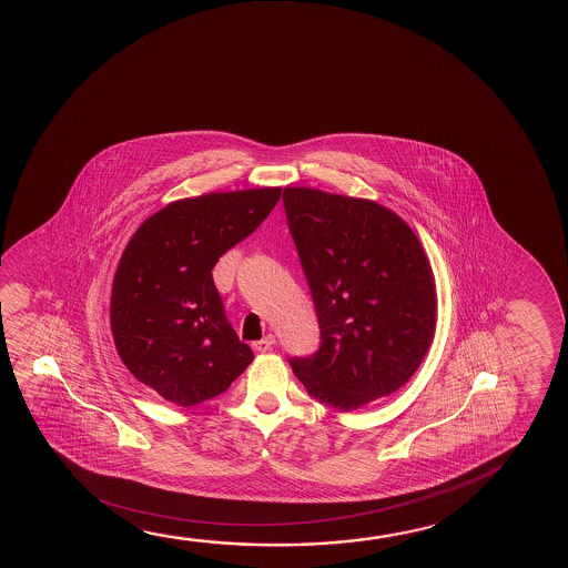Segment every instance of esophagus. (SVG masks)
Listing matches in <instances>:
<instances>
[{
  "instance_id": "1",
  "label": "esophagus",
  "mask_w": 568,
  "mask_h": 568,
  "mask_svg": "<svg viewBox=\"0 0 568 568\" xmlns=\"http://www.w3.org/2000/svg\"><path fill=\"white\" fill-rule=\"evenodd\" d=\"M273 346H275V336L273 334H267L263 341L253 342L252 344V348L255 352H270Z\"/></svg>"
}]
</instances>
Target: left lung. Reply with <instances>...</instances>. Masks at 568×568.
<instances>
[{"label":"left lung","mask_w":568,"mask_h":568,"mask_svg":"<svg viewBox=\"0 0 568 568\" xmlns=\"http://www.w3.org/2000/svg\"><path fill=\"white\" fill-rule=\"evenodd\" d=\"M321 348L291 367L308 395L354 410L417 372L437 326V288L423 245L395 212L366 199L283 191Z\"/></svg>","instance_id":"1"}]
</instances>
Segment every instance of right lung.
<instances>
[{
	"mask_svg": "<svg viewBox=\"0 0 568 568\" xmlns=\"http://www.w3.org/2000/svg\"><path fill=\"white\" fill-rule=\"evenodd\" d=\"M280 196V186H267L171 202L125 245L110 303L115 348L135 379L166 402L191 407L212 399L252 364L212 270Z\"/></svg>",
	"mask_w": 568,
	"mask_h": 568,
	"instance_id": "obj_1",
	"label": "right lung"
}]
</instances>
